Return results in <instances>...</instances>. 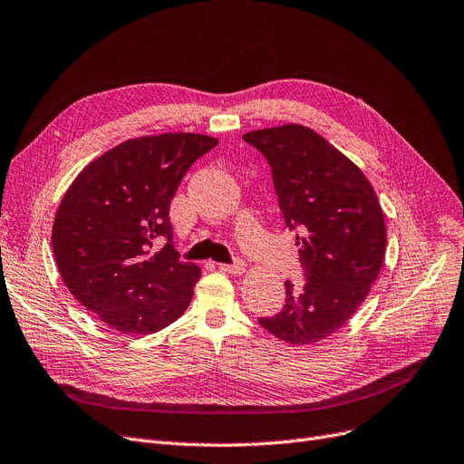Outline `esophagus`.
<instances>
[{"label":"esophagus","mask_w":464,"mask_h":464,"mask_svg":"<svg viewBox=\"0 0 464 464\" xmlns=\"http://www.w3.org/2000/svg\"><path fill=\"white\" fill-rule=\"evenodd\" d=\"M218 267L221 269V271H226V273H231V276H243L245 273V262L243 260H237L235 264H218Z\"/></svg>","instance_id":"34e87169"}]
</instances>
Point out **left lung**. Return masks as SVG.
I'll return each mask as SVG.
<instances>
[{
  "mask_svg": "<svg viewBox=\"0 0 464 464\" xmlns=\"http://www.w3.org/2000/svg\"><path fill=\"white\" fill-rule=\"evenodd\" d=\"M243 140L271 166L285 226L302 235L296 246L307 279L302 288L286 281L283 310L258 321L286 344H315L344 327L379 277L384 212L363 171L312 128L285 124Z\"/></svg>",
  "mask_w": 464,
  "mask_h": 464,
  "instance_id": "1",
  "label": "left lung"
}]
</instances>
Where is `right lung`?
<instances>
[{"mask_svg": "<svg viewBox=\"0 0 464 464\" xmlns=\"http://www.w3.org/2000/svg\"><path fill=\"white\" fill-rule=\"evenodd\" d=\"M216 145L202 133L135 137L92 160L66 188L51 233L55 262L71 295L107 327L152 334L191 304L202 271L171 245L169 202ZM159 237L167 243L154 251Z\"/></svg>", "mask_w": 464, "mask_h": 464, "instance_id": "right-lung-1", "label": "right lung"}]
</instances>
